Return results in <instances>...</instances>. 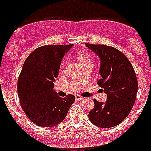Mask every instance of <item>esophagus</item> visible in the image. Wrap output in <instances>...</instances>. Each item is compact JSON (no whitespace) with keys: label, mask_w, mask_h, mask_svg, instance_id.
Returning <instances> with one entry per match:
<instances>
[{"label":"esophagus","mask_w":151,"mask_h":151,"mask_svg":"<svg viewBox=\"0 0 151 151\" xmlns=\"http://www.w3.org/2000/svg\"><path fill=\"white\" fill-rule=\"evenodd\" d=\"M75 98H76V100H78V101H81V100H83V99H84V98H82L81 96H79V95H76Z\"/></svg>","instance_id":"esophagus-1"}]
</instances>
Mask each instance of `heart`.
Returning <instances> with one entry per match:
<instances>
[{
  "label": "heart",
  "instance_id": "b5f03b06",
  "mask_svg": "<svg viewBox=\"0 0 151 151\" xmlns=\"http://www.w3.org/2000/svg\"><path fill=\"white\" fill-rule=\"evenodd\" d=\"M75 58L78 60L79 62V64L82 68H84L88 65H93V61L91 57L88 53H86V51L83 50H80L78 51L77 53L74 54Z\"/></svg>",
  "mask_w": 151,
  "mask_h": 151
}]
</instances>
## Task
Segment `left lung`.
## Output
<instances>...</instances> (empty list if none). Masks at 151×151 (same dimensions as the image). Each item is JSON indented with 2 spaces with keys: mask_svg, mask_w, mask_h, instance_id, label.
Wrapping results in <instances>:
<instances>
[{
  "mask_svg": "<svg viewBox=\"0 0 151 151\" xmlns=\"http://www.w3.org/2000/svg\"><path fill=\"white\" fill-rule=\"evenodd\" d=\"M86 45L100 58L101 78L98 84L107 94L105 103L93 100L90 121L101 128L118 126L129 115L136 99L138 80L134 70L127 57L115 48L89 43Z\"/></svg>",
  "mask_w": 151,
  "mask_h": 151,
  "instance_id": "obj_1",
  "label": "left lung"
}]
</instances>
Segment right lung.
Returning a JSON list of instances; mask_svg holds the SVG:
<instances>
[{"label":"right lung","instance_id":"right-lung-1","mask_svg":"<svg viewBox=\"0 0 151 151\" xmlns=\"http://www.w3.org/2000/svg\"><path fill=\"white\" fill-rule=\"evenodd\" d=\"M72 46L44 45L36 49L24 61L17 81V93L28 118L39 127L61 123L75 101L72 94L62 98L53 90L61 60Z\"/></svg>","mask_w":151,"mask_h":151}]
</instances>
